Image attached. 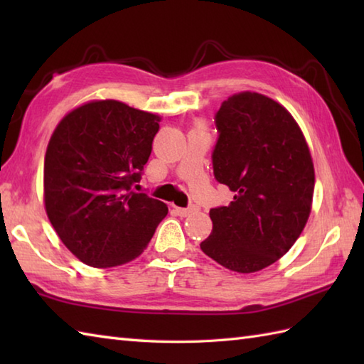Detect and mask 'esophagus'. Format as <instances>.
<instances>
[{
	"label": "esophagus",
	"instance_id": "1",
	"mask_svg": "<svg viewBox=\"0 0 364 364\" xmlns=\"http://www.w3.org/2000/svg\"><path fill=\"white\" fill-rule=\"evenodd\" d=\"M178 215H181V218H186V215H189L192 213V208H180V206H175L173 210Z\"/></svg>",
	"mask_w": 364,
	"mask_h": 364
}]
</instances>
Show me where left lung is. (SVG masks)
I'll return each mask as SVG.
<instances>
[{
  "instance_id": "1",
  "label": "left lung",
  "mask_w": 364,
  "mask_h": 364,
  "mask_svg": "<svg viewBox=\"0 0 364 364\" xmlns=\"http://www.w3.org/2000/svg\"><path fill=\"white\" fill-rule=\"evenodd\" d=\"M215 127L214 176L235 198L210 211L213 231L200 249L233 272H258L291 249L310 218V146L291 112L258 92L228 97Z\"/></svg>"
}]
</instances>
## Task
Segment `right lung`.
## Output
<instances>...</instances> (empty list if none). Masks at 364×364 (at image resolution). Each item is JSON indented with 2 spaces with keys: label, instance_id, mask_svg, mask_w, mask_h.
<instances>
[{
  "label": "right lung",
  "instance_id": "add662e5",
  "mask_svg": "<svg viewBox=\"0 0 364 364\" xmlns=\"http://www.w3.org/2000/svg\"><path fill=\"white\" fill-rule=\"evenodd\" d=\"M159 122L158 114L117 100H92L53 131L43 164L45 211L63 244L87 266L136 259L167 215L164 202L131 191Z\"/></svg>",
  "mask_w": 364,
  "mask_h": 364
}]
</instances>
